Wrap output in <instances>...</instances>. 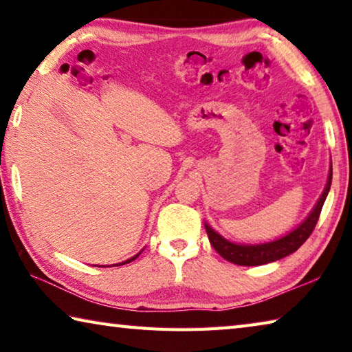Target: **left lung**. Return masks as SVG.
Returning a JSON list of instances; mask_svg holds the SVG:
<instances>
[{"mask_svg": "<svg viewBox=\"0 0 352 352\" xmlns=\"http://www.w3.org/2000/svg\"><path fill=\"white\" fill-rule=\"evenodd\" d=\"M331 180H333V163L331 166H329L325 189H323L318 203L314 204V208L308 213V217L304 219V221L296 227L294 230L288 232L285 236L270 241V243H263V244H238L226 239L223 235H219L217 230H213L208 223H204L206 232H208L212 247L221 254L226 261H229V263L236 264V265H245V267L274 263V261L282 259L288 256V254L294 253L302 244L305 243L308 236L311 235L316 224H318L322 206L328 197L329 188H331Z\"/></svg>", "mask_w": 352, "mask_h": 352, "instance_id": "8db88e82", "label": "left lung"}]
</instances>
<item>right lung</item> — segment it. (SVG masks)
I'll use <instances>...</instances> for the list:
<instances>
[{
  "instance_id": "1",
  "label": "right lung",
  "mask_w": 352,
  "mask_h": 352,
  "mask_svg": "<svg viewBox=\"0 0 352 352\" xmlns=\"http://www.w3.org/2000/svg\"><path fill=\"white\" fill-rule=\"evenodd\" d=\"M142 252H139V253H137V254H134V256L133 258H129V259H126V261H122V263H119V264H111V265H105V267H116V265H125V264H128V263H133V261L137 258V256H139V254H140ZM100 267V265H99ZM103 267V265H102Z\"/></svg>"
}]
</instances>
